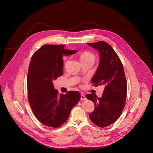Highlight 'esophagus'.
<instances>
[{
	"label": "esophagus",
	"instance_id": "34e87169",
	"mask_svg": "<svg viewBox=\"0 0 153 153\" xmlns=\"http://www.w3.org/2000/svg\"><path fill=\"white\" fill-rule=\"evenodd\" d=\"M80 100H86V97H85V96L84 94H81V96H80Z\"/></svg>",
	"mask_w": 153,
	"mask_h": 153
}]
</instances>
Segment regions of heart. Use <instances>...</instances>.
<instances>
[{
  "label": "heart",
  "instance_id": "obj_1",
  "mask_svg": "<svg viewBox=\"0 0 153 153\" xmlns=\"http://www.w3.org/2000/svg\"><path fill=\"white\" fill-rule=\"evenodd\" d=\"M95 59H96L95 56L90 51H84L81 54L80 56V60L81 62L91 61L93 62H94Z\"/></svg>",
  "mask_w": 153,
  "mask_h": 153
}]
</instances>
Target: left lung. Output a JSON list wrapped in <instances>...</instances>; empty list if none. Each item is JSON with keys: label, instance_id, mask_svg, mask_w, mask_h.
I'll return each instance as SVG.
<instances>
[{"label": "left lung", "instance_id": "obj_1", "mask_svg": "<svg viewBox=\"0 0 153 153\" xmlns=\"http://www.w3.org/2000/svg\"><path fill=\"white\" fill-rule=\"evenodd\" d=\"M88 45L99 50L100 54L99 65L91 82L96 86H105L101 97L92 94L86 95L95 105L89 117L96 125L104 128L116 122L123 111L126 98V79L120 59L108 43L99 41Z\"/></svg>", "mask_w": 153, "mask_h": 153}]
</instances>
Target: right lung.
<instances>
[{
  "label": "right lung",
  "instance_id": "1",
  "mask_svg": "<svg viewBox=\"0 0 153 153\" xmlns=\"http://www.w3.org/2000/svg\"><path fill=\"white\" fill-rule=\"evenodd\" d=\"M65 45H45L33 55L27 76L28 102L37 119L43 125L58 128L69 117L71 109L79 102L77 91L59 94L53 80L63 74V55L76 53L64 49Z\"/></svg>",
  "mask_w": 153,
  "mask_h": 153
}]
</instances>
